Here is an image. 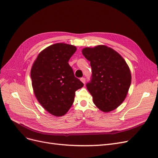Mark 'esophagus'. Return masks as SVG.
<instances>
[{
	"instance_id": "obj_1",
	"label": "esophagus",
	"mask_w": 158,
	"mask_h": 158,
	"mask_svg": "<svg viewBox=\"0 0 158 158\" xmlns=\"http://www.w3.org/2000/svg\"><path fill=\"white\" fill-rule=\"evenodd\" d=\"M80 80H81V82H82L83 84H85V78H80Z\"/></svg>"
}]
</instances>
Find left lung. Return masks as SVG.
Instances as JSON below:
<instances>
[{"label":"left lung","mask_w":158,"mask_h":158,"mask_svg":"<svg viewBox=\"0 0 158 158\" xmlns=\"http://www.w3.org/2000/svg\"><path fill=\"white\" fill-rule=\"evenodd\" d=\"M82 52L92 70L86 86L94 104L104 113L113 111L125 99L131 86L129 66L118 52L106 45L85 47Z\"/></svg>","instance_id":"obj_1"}]
</instances>
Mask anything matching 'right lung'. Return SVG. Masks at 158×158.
Segmentation results:
<instances>
[{
    "label": "right lung",
    "instance_id": "1",
    "mask_svg": "<svg viewBox=\"0 0 158 158\" xmlns=\"http://www.w3.org/2000/svg\"><path fill=\"white\" fill-rule=\"evenodd\" d=\"M76 47L58 43L41 51L31 69L32 88L37 101L55 117L63 116L73 106L75 92L83 87L69 60Z\"/></svg>",
    "mask_w": 158,
    "mask_h": 158
}]
</instances>
